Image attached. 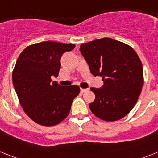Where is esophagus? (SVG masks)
<instances>
[{
	"instance_id": "obj_1",
	"label": "esophagus",
	"mask_w": 158,
	"mask_h": 158,
	"mask_svg": "<svg viewBox=\"0 0 158 158\" xmlns=\"http://www.w3.org/2000/svg\"><path fill=\"white\" fill-rule=\"evenodd\" d=\"M89 89H81V92L82 93H85V92H87Z\"/></svg>"
}]
</instances>
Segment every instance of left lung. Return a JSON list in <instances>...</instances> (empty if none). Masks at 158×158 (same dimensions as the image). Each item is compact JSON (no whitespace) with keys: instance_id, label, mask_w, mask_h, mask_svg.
I'll return each instance as SVG.
<instances>
[{"instance_id":"left-lung-1","label":"left lung","mask_w":158,"mask_h":158,"mask_svg":"<svg viewBox=\"0 0 158 158\" xmlns=\"http://www.w3.org/2000/svg\"><path fill=\"white\" fill-rule=\"evenodd\" d=\"M80 51L93 76L102 77L104 85L91 88L95 100L92 112L104 121L126 116L137 103L143 86L141 60L132 47L111 38H103L81 45Z\"/></svg>"}]
</instances>
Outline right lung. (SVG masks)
Listing matches in <instances>:
<instances>
[{
	"instance_id": "right-lung-1",
	"label": "right lung",
	"mask_w": 158,
	"mask_h": 158,
	"mask_svg": "<svg viewBox=\"0 0 158 158\" xmlns=\"http://www.w3.org/2000/svg\"><path fill=\"white\" fill-rule=\"evenodd\" d=\"M74 44L46 41L28 46L19 54L12 72V82L25 113L36 123L57 125L69 115L77 85H60L53 81L61 67V58Z\"/></svg>"
}]
</instances>
